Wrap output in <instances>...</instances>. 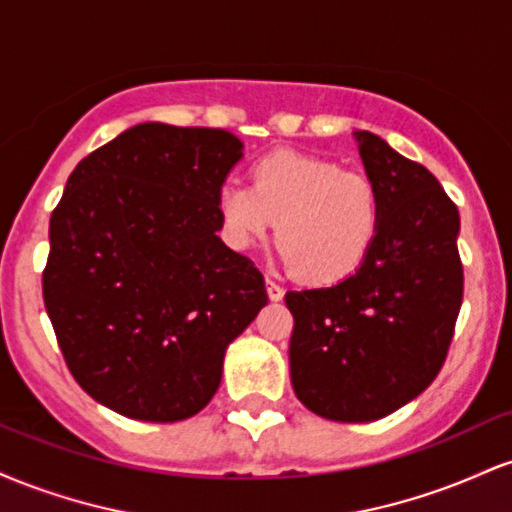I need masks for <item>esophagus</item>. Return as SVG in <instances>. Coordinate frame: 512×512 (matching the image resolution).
Instances as JSON below:
<instances>
[{
	"instance_id": "obj_1",
	"label": "esophagus",
	"mask_w": 512,
	"mask_h": 512,
	"mask_svg": "<svg viewBox=\"0 0 512 512\" xmlns=\"http://www.w3.org/2000/svg\"><path fill=\"white\" fill-rule=\"evenodd\" d=\"M267 296L269 301H281V298H284V289H281L279 284H274L272 279H267Z\"/></svg>"
}]
</instances>
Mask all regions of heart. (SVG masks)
<instances>
[{"label": "heart", "instance_id": "b5f03b06", "mask_svg": "<svg viewBox=\"0 0 512 512\" xmlns=\"http://www.w3.org/2000/svg\"><path fill=\"white\" fill-rule=\"evenodd\" d=\"M221 236L248 250L269 236L286 267L305 284L330 286L354 276L368 260L383 199L366 175L344 173L327 158L274 151L252 163L250 187L228 180L216 192Z\"/></svg>", "mask_w": 512, "mask_h": 512}]
</instances>
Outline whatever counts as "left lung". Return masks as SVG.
<instances>
[{
  "instance_id": "1",
  "label": "left lung",
  "mask_w": 512,
  "mask_h": 512,
  "mask_svg": "<svg viewBox=\"0 0 512 512\" xmlns=\"http://www.w3.org/2000/svg\"><path fill=\"white\" fill-rule=\"evenodd\" d=\"M383 226L368 260L330 289L289 291L291 385L317 416L368 424L436 380L462 305L460 214L424 166L354 132Z\"/></svg>"
}]
</instances>
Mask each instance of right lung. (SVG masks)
Listing matches in <instances>:
<instances>
[{"mask_svg": "<svg viewBox=\"0 0 512 512\" xmlns=\"http://www.w3.org/2000/svg\"><path fill=\"white\" fill-rule=\"evenodd\" d=\"M240 158L226 129L142 122L88 154L52 211L45 310L76 383L127 419L207 407L267 305L255 264L216 236Z\"/></svg>", "mask_w": 512, "mask_h": 512, "instance_id": "add662e5", "label": "right lung"}]
</instances>
